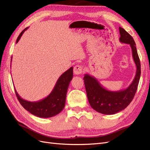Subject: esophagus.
<instances>
[{"label": "esophagus", "instance_id": "esophagus-1", "mask_svg": "<svg viewBox=\"0 0 150 150\" xmlns=\"http://www.w3.org/2000/svg\"><path fill=\"white\" fill-rule=\"evenodd\" d=\"M83 71V67L77 65L74 67V73L75 75H79L82 73Z\"/></svg>", "mask_w": 150, "mask_h": 150}]
</instances>
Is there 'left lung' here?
I'll use <instances>...</instances> for the list:
<instances>
[{
	"label": "left lung",
	"instance_id": "1",
	"mask_svg": "<svg viewBox=\"0 0 150 150\" xmlns=\"http://www.w3.org/2000/svg\"><path fill=\"white\" fill-rule=\"evenodd\" d=\"M121 43L129 44L132 51L133 61L137 66V72L132 83L125 89L110 91L106 88L94 77L84 74V82L90 106L98 112L104 115H114L128 106L134 96L141 76V65L133 38L122 29L119 28Z\"/></svg>",
	"mask_w": 150,
	"mask_h": 150
}]
</instances>
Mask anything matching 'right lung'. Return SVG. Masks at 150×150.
I'll return each instance as SVG.
<instances>
[{"instance_id":"right-lung-1","label":"right lung","mask_w":150,"mask_h":150,"mask_svg":"<svg viewBox=\"0 0 150 150\" xmlns=\"http://www.w3.org/2000/svg\"><path fill=\"white\" fill-rule=\"evenodd\" d=\"M28 29L27 28L21 32L17 39L16 43L19 42L21 36ZM72 77L73 67H71L59 78L49 96L40 101L34 102L25 100L19 96L15 89L17 98L21 105L32 115L44 118L54 116L61 112L65 106L67 89Z\"/></svg>"}]
</instances>
